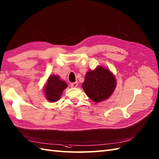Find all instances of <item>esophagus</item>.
Listing matches in <instances>:
<instances>
[{"instance_id": "1", "label": "esophagus", "mask_w": 159, "mask_h": 159, "mask_svg": "<svg viewBox=\"0 0 159 159\" xmlns=\"http://www.w3.org/2000/svg\"><path fill=\"white\" fill-rule=\"evenodd\" d=\"M77 86H78V83L77 82L73 83L71 84V87H72V88H76V87H77Z\"/></svg>"}]
</instances>
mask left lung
Here are the masks:
<instances>
[{
	"mask_svg": "<svg viewBox=\"0 0 159 159\" xmlns=\"http://www.w3.org/2000/svg\"><path fill=\"white\" fill-rule=\"evenodd\" d=\"M116 80L108 68L98 66L86 73L82 87L95 103L102 102L111 96L115 90Z\"/></svg>",
	"mask_w": 159,
	"mask_h": 159,
	"instance_id": "left-lung-1",
	"label": "left lung"
}]
</instances>
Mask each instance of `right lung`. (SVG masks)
I'll return each instance as SVG.
<instances>
[{"label":"right lung","mask_w":159,"mask_h":159,"mask_svg":"<svg viewBox=\"0 0 159 159\" xmlns=\"http://www.w3.org/2000/svg\"><path fill=\"white\" fill-rule=\"evenodd\" d=\"M68 84L58 75H51L44 86V95L49 102H55L60 99L63 91Z\"/></svg>","instance_id":"add662e5"}]
</instances>
